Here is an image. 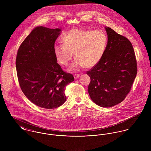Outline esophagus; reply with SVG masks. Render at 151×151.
I'll return each mask as SVG.
<instances>
[{"instance_id":"34e87169","label":"esophagus","mask_w":151,"mask_h":151,"mask_svg":"<svg viewBox=\"0 0 151 151\" xmlns=\"http://www.w3.org/2000/svg\"><path fill=\"white\" fill-rule=\"evenodd\" d=\"M80 74H74V78L75 79H77V78H78L79 77H80Z\"/></svg>"}]
</instances>
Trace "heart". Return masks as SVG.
Here are the masks:
<instances>
[{"instance_id":"1","label":"heart","mask_w":151,"mask_h":151,"mask_svg":"<svg viewBox=\"0 0 151 151\" xmlns=\"http://www.w3.org/2000/svg\"><path fill=\"white\" fill-rule=\"evenodd\" d=\"M61 41L63 45L56 44L53 46L56 59L60 65L66 66L73 53L76 59L68 71L76 72L85 67H93L101 61L106 49L108 39L101 30L73 28L65 32Z\"/></svg>"}]
</instances>
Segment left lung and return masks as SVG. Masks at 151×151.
<instances>
[{"instance_id": "left-lung-1", "label": "left lung", "mask_w": 151, "mask_h": 151, "mask_svg": "<svg viewBox=\"0 0 151 151\" xmlns=\"http://www.w3.org/2000/svg\"><path fill=\"white\" fill-rule=\"evenodd\" d=\"M108 35L101 61L86 72L91 82L88 91L97 105L109 108L121 103L129 93L137 73L132 44L126 37L105 27Z\"/></svg>"}]
</instances>
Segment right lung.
<instances>
[{
    "mask_svg": "<svg viewBox=\"0 0 151 151\" xmlns=\"http://www.w3.org/2000/svg\"><path fill=\"white\" fill-rule=\"evenodd\" d=\"M61 32V28L36 27L22 42L16 58L22 91L32 103L46 109L65 103V86L74 80L72 74L65 73L57 63L53 53Z\"/></svg>",
    "mask_w": 151,
    "mask_h": 151,
    "instance_id": "add662e5",
    "label": "right lung"
}]
</instances>
